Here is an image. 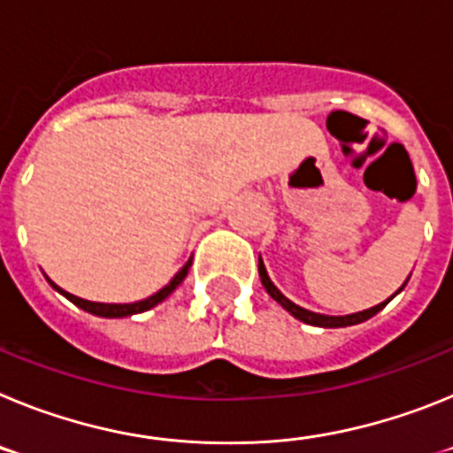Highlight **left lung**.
<instances>
[{
  "label": "left lung",
  "instance_id": "1",
  "mask_svg": "<svg viewBox=\"0 0 453 453\" xmlns=\"http://www.w3.org/2000/svg\"><path fill=\"white\" fill-rule=\"evenodd\" d=\"M258 274H261V281H263V286H265L267 295H270L272 299H276V302L281 303V306L286 308L288 313H292L297 319H302V322L313 324V326H324V329H338V326H351V324L365 322V319H370L372 315L379 313V311H381V308L386 306V303L392 299V297H390V299H388V302L379 303V306H374V308H367V311H363V313H354V315H342V318H334V315L311 313V311H306V308L297 306V303H292L288 297H283L281 292H279V288H276L274 283L270 281V276H267V270H265V265H263L261 258H258ZM399 290H402V288H399ZM395 295H397V292H395Z\"/></svg>",
  "mask_w": 453,
  "mask_h": 453
}]
</instances>
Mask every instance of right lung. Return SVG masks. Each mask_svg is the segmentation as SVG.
<instances>
[{"instance_id": "right-lung-1", "label": "right lung", "mask_w": 453, "mask_h": 453, "mask_svg": "<svg viewBox=\"0 0 453 453\" xmlns=\"http://www.w3.org/2000/svg\"><path fill=\"white\" fill-rule=\"evenodd\" d=\"M190 263L192 261H188L186 265H183L181 270L177 272V276H174V279H172V281L167 283L165 288H163V290H158V292H156V295H151V297L142 299V302H135V303H97V302H86V299L74 297V295H70V292L61 290V288L54 286V283H51V281L50 283L56 288V290L63 292V295H65V297L70 299L72 303H77L79 308H83V311H88V313L99 315V318H127V315L145 313V311L154 308L156 303H161L163 299L167 297V295H172V290H177V286L183 281V279H186L188 270H190Z\"/></svg>"}]
</instances>
